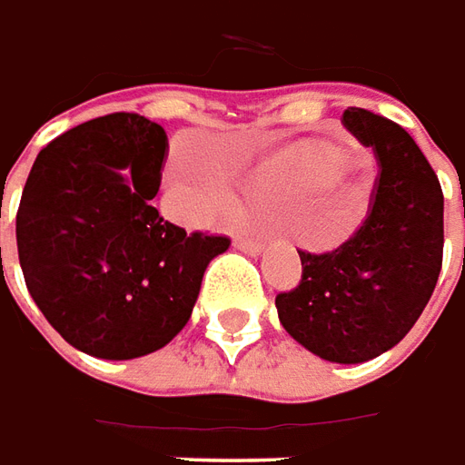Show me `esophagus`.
Listing matches in <instances>:
<instances>
[{"label": "esophagus", "mask_w": 465, "mask_h": 465, "mask_svg": "<svg viewBox=\"0 0 465 465\" xmlns=\"http://www.w3.org/2000/svg\"><path fill=\"white\" fill-rule=\"evenodd\" d=\"M235 248H238L240 252H245V255H260V252H262V245L248 238H235Z\"/></svg>", "instance_id": "esophagus-1"}]
</instances>
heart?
I'll return each instance as SVG.
<instances>
[{
  "label": "heart",
  "mask_w": 465,
  "mask_h": 465,
  "mask_svg": "<svg viewBox=\"0 0 465 465\" xmlns=\"http://www.w3.org/2000/svg\"><path fill=\"white\" fill-rule=\"evenodd\" d=\"M345 163L348 154L338 144L302 143L268 160L260 170V177L262 185L275 195L301 197L311 193L312 197H318L328 193V217L332 223H341V217L355 203V195L341 193V183L348 177L343 170Z\"/></svg>",
  "instance_id": "heart-1"
}]
</instances>
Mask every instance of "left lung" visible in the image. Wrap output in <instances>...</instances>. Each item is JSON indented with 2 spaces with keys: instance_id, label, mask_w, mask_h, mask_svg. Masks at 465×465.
Returning <instances> with one entry per match:
<instances>
[{
  "instance_id": "obj_1",
  "label": "left lung",
  "mask_w": 465,
  "mask_h": 465,
  "mask_svg": "<svg viewBox=\"0 0 465 465\" xmlns=\"http://www.w3.org/2000/svg\"><path fill=\"white\" fill-rule=\"evenodd\" d=\"M343 127L378 163L371 205L353 238L332 252H298L301 285L275 298L292 341L331 363H365L416 325L443 262V193L413 137L361 107Z\"/></svg>"
}]
</instances>
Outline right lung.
<instances>
[{
  "instance_id": "add662e5",
  "label": "right lung",
  "mask_w": 465,
  "mask_h": 465,
  "mask_svg": "<svg viewBox=\"0 0 465 465\" xmlns=\"http://www.w3.org/2000/svg\"><path fill=\"white\" fill-rule=\"evenodd\" d=\"M167 150L157 122L120 112L59 134L32 164L19 265L42 315L82 353L133 361L164 348L190 321L210 260L230 248L153 207Z\"/></svg>"
}]
</instances>
